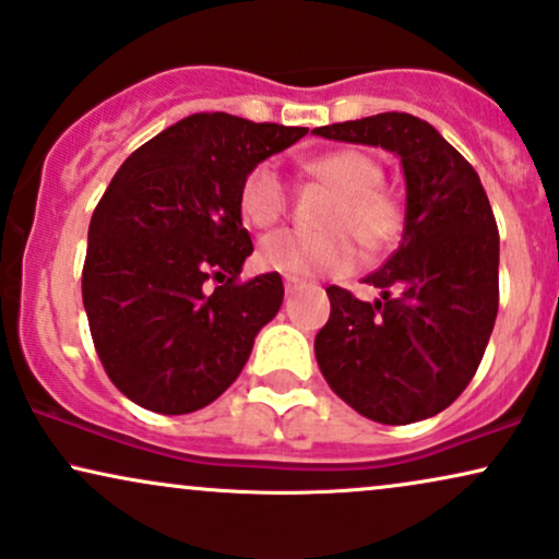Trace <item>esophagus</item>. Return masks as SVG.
<instances>
[{"label": "esophagus", "instance_id": "1", "mask_svg": "<svg viewBox=\"0 0 559 559\" xmlns=\"http://www.w3.org/2000/svg\"><path fill=\"white\" fill-rule=\"evenodd\" d=\"M298 287H302V280L298 277H285V293H295Z\"/></svg>", "mask_w": 559, "mask_h": 559}]
</instances>
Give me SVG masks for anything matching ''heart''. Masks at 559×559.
I'll list each match as a JSON object with an SVG mask.
<instances>
[{
    "label": "heart",
    "instance_id": "b5f03b06",
    "mask_svg": "<svg viewBox=\"0 0 559 559\" xmlns=\"http://www.w3.org/2000/svg\"><path fill=\"white\" fill-rule=\"evenodd\" d=\"M302 170L334 191L321 212L323 230L272 233L259 243L261 266L290 277H336L357 264L355 239L368 253H378L399 238L404 210L383 186L385 170L376 155L357 147L329 150L302 163ZM238 204L253 227H269L290 210V189L274 165L259 163L243 178Z\"/></svg>",
    "mask_w": 559,
    "mask_h": 559
}]
</instances>
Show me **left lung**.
Returning a JSON list of instances; mask_svg holds the SVG:
<instances>
[{"mask_svg": "<svg viewBox=\"0 0 559 559\" xmlns=\"http://www.w3.org/2000/svg\"><path fill=\"white\" fill-rule=\"evenodd\" d=\"M340 142L381 144L402 157V246L365 282L381 300L326 287L332 316L316 360L342 402L383 425H409L451 406L477 373L498 316L500 236L477 170L430 123L378 114L313 129Z\"/></svg>", "mask_w": 559, "mask_h": 559, "instance_id": "1", "label": "left lung"}]
</instances>
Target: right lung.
I'll return each instance as SVG.
<instances>
[{"mask_svg": "<svg viewBox=\"0 0 559 559\" xmlns=\"http://www.w3.org/2000/svg\"><path fill=\"white\" fill-rule=\"evenodd\" d=\"M306 127L194 114L123 160L90 219L82 302L103 370L157 415L212 404L282 306L277 272L240 280L248 170Z\"/></svg>", "mask_w": 559, "mask_h": 559, "instance_id": "obj_1", "label": "right lung"}]
</instances>
